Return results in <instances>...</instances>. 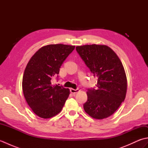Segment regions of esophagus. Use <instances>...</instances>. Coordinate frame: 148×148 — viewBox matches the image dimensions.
Segmentation results:
<instances>
[{
    "label": "esophagus",
    "mask_w": 148,
    "mask_h": 148,
    "mask_svg": "<svg viewBox=\"0 0 148 148\" xmlns=\"http://www.w3.org/2000/svg\"><path fill=\"white\" fill-rule=\"evenodd\" d=\"M70 91H71V92L72 93H77L78 92H79V89H73V88H71V90H70Z\"/></svg>",
    "instance_id": "1"
}]
</instances>
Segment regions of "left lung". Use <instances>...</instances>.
Returning a JSON list of instances; mask_svg holds the SVG:
<instances>
[{"mask_svg":"<svg viewBox=\"0 0 148 148\" xmlns=\"http://www.w3.org/2000/svg\"><path fill=\"white\" fill-rule=\"evenodd\" d=\"M76 51L98 78V88L89 89L84 111L91 117L103 119L111 116L126 97L127 79L122 63L109 46L90 45L76 46Z\"/></svg>","mask_w":148,"mask_h":148,"instance_id":"8db88e82","label":"left lung"}]
</instances>
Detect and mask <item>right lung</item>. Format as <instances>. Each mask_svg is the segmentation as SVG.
Here are the masks:
<instances>
[{"mask_svg":"<svg viewBox=\"0 0 148 148\" xmlns=\"http://www.w3.org/2000/svg\"><path fill=\"white\" fill-rule=\"evenodd\" d=\"M75 46L48 45L34 54L25 69L22 89L26 101L39 117L50 118L62 111L70 90L53 85L51 79L59 74L60 68Z\"/></svg>","mask_w":148,"mask_h":148,"instance_id":"1","label":"right lung"}]
</instances>
